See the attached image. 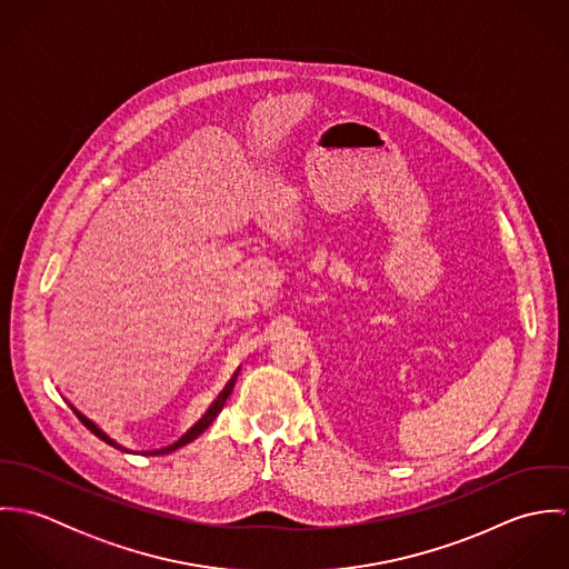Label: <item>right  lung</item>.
<instances>
[{
	"mask_svg": "<svg viewBox=\"0 0 569 569\" xmlns=\"http://www.w3.org/2000/svg\"><path fill=\"white\" fill-rule=\"evenodd\" d=\"M226 399H228V395H223V397H221V399H219V401L212 406V409L206 413V418H203V420H199V425H194V427H192V429H190V431H188V433H186V436H183L179 442H174V445H170V447H166V449H156V451H151V453H153V456L170 453V451H177L179 447H183V445L192 442L194 438H199V436H201V433H203V431H206V429L212 425V420H214V418H217V413L221 411V407H223V403H226ZM72 409H74V413L79 416V420H81L82 425H84V427H87V429H89L93 436H98L100 440H104L107 445H111V447H116V449H120V451H127L122 445H118L113 438H109V436H107V433H104V431H102V429H100V427H98L93 420H89V418H87L84 413H81L77 407H72Z\"/></svg>",
	"mask_w": 569,
	"mask_h": 569,
	"instance_id": "obj_1",
	"label": "right lung"
}]
</instances>
